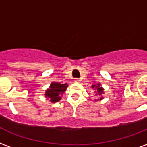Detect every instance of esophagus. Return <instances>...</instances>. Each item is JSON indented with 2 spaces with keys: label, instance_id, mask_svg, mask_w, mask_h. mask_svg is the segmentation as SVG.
Wrapping results in <instances>:
<instances>
[{
  "label": "esophagus",
  "instance_id": "1",
  "mask_svg": "<svg viewBox=\"0 0 147 147\" xmlns=\"http://www.w3.org/2000/svg\"><path fill=\"white\" fill-rule=\"evenodd\" d=\"M74 82H76V83H79V82H81V80H80L79 78H75V79H74Z\"/></svg>",
  "mask_w": 147,
  "mask_h": 147
}]
</instances>
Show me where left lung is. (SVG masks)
I'll list each match as a JSON object with an SVG mask.
<instances>
[{
	"label": "left lung",
	"mask_w": 147,
	"mask_h": 147,
	"mask_svg": "<svg viewBox=\"0 0 147 147\" xmlns=\"http://www.w3.org/2000/svg\"><path fill=\"white\" fill-rule=\"evenodd\" d=\"M92 88H94V89H96V96H100L104 93V92H103L104 89H103V88H102V87L101 86L100 84H97V85H92ZM102 98H103L102 97H100V98H99V99L101 100V99H102ZM99 99H98V100H99Z\"/></svg>",
	"instance_id": "obj_1"
}]
</instances>
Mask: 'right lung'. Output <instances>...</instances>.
I'll use <instances>...</instances> for the list:
<instances>
[{"label":"right lung","mask_w":147,"mask_h":147,"mask_svg":"<svg viewBox=\"0 0 147 147\" xmlns=\"http://www.w3.org/2000/svg\"><path fill=\"white\" fill-rule=\"evenodd\" d=\"M68 87L67 84H61L59 82H51L48 89L45 92V97L49 98L51 102H57L61 99V96L63 95L66 88Z\"/></svg>","instance_id":"obj_1"}]
</instances>
